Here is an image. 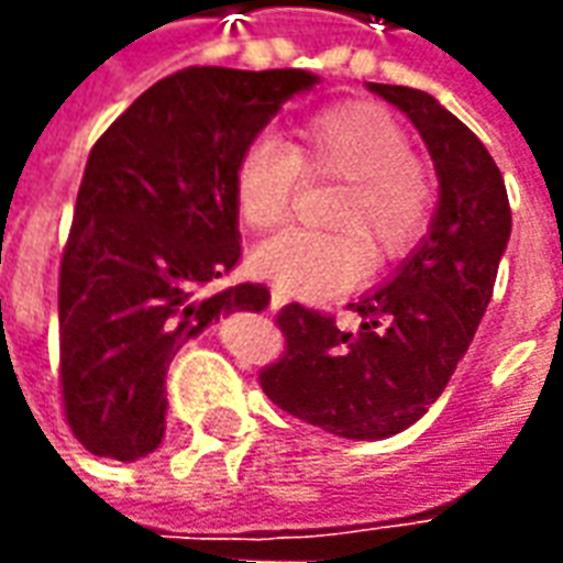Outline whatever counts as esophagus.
<instances>
[{
	"mask_svg": "<svg viewBox=\"0 0 563 563\" xmlns=\"http://www.w3.org/2000/svg\"><path fill=\"white\" fill-rule=\"evenodd\" d=\"M283 305H286V292L277 289V286H271V307H274V310H280Z\"/></svg>",
	"mask_w": 563,
	"mask_h": 563,
	"instance_id": "1",
	"label": "esophagus"
}]
</instances>
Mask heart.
Returning a JSON list of instances; mask_svg holds the SVG:
<instances>
[{
    "mask_svg": "<svg viewBox=\"0 0 563 563\" xmlns=\"http://www.w3.org/2000/svg\"><path fill=\"white\" fill-rule=\"evenodd\" d=\"M301 172L341 180L329 208L334 232L289 229L258 244L253 265L283 292L329 298L362 280L374 262L404 256L422 238L431 213V184L410 156V135L374 102H343L310 114L286 147L258 135L234 168L241 220L268 232L289 220Z\"/></svg>",
    "mask_w": 563,
    "mask_h": 563,
    "instance_id": "1",
    "label": "heart"
}]
</instances>
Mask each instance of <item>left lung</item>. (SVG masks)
<instances>
[{
    "label": "left lung",
    "instance_id": "left-lung-1",
    "mask_svg": "<svg viewBox=\"0 0 563 563\" xmlns=\"http://www.w3.org/2000/svg\"><path fill=\"white\" fill-rule=\"evenodd\" d=\"M422 135L437 172L428 232L389 280L350 305L358 331L301 305L283 307L286 353L258 379L286 413L346 440L407 431L443 395L485 317L512 232L492 153L434 96L367 84Z\"/></svg>",
    "mask_w": 563,
    "mask_h": 563
}]
</instances>
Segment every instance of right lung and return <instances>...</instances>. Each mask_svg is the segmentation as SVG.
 <instances>
[{
    "label": "right lung",
    "instance_id": "obj_1",
    "mask_svg": "<svg viewBox=\"0 0 563 563\" xmlns=\"http://www.w3.org/2000/svg\"><path fill=\"white\" fill-rule=\"evenodd\" d=\"M305 68H184L96 141L59 268V377L71 431L99 459L165 437V374L186 341L271 305L268 286L213 292L241 258L234 168L298 92Z\"/></svg>",
    "mask_w": 563,
    "mask_h": 563
}]
</instances>
